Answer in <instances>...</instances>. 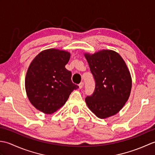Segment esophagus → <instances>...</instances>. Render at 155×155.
Wrapping results in <instances>:
<instances>
[{"label": "esophagus", "mask_w": 155, "mask_h": 155, "mask_svg": "<svg viewBox=\"0 0 155 155\" xmlns=\"http://www.w3.org/2000/svg\"><path fill=\"white\" fill-rule=\"evenodd\" d=\"M78 87H79V88H83V87H84V83H83V82H81V83L79 84H78Z\"/></svg>", "instance_id": "obj_1"}]
</instances>
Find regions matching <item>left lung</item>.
I'll return each mask as SVG.
<instances>
[{
    "label": "left lung",
    "instance_id": "8db88e82",
    "mask_svg": "<svg viewBox=\"0 0 155 155\" xmlns=\"http://www.w3.org/2000/svg\"><path fill=\"white\" fill-rule=\"evenodd\" d=\"M84 56L95 81L93 94L85 98L87 106L100 118L113 116L130 96L132 80L129 71L120 56L113 51Z\"/></svg>",
    "mask_w": 155,
    "mask_h": 155
}]
</instances>
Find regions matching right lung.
Segmentation results:
<instances>
[{
	"label": "right lung",
	"instance_id": "add662e5",
	"mask_svg": "<svg viewBox=\"0 0 155 155\" xmlns=\"http://www.w3.org/2000/svg\"><path fill=\"white\" fill-rule=\"evenodd\" d=\"M70 56L68 52L48 49L40 52L29 66L26 91L31 104L42 113H54L78 88L72 83L71 72L65 68Z\"/></svg>",
	"mask_w": 155,
	"mask_h": 155
}]
</instances>
